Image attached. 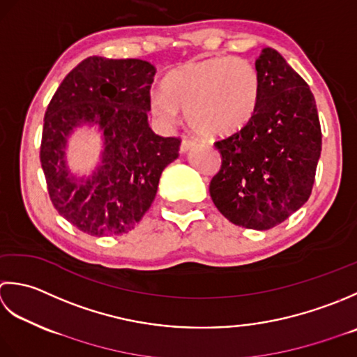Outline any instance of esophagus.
Returning <instances> with one entry per match:
<instances>
[{
  "label": "esophagus",
  "mask_w": 357,
  "mask_h": 357,
  "mask_svg": "<svg viewBox=\"0 0 357 357\" xmlns=\"http://www.w3.org/2000/svg\"><path fill=\"white\" fill-rule=\"evenodd\" d=\"M192 146H195V142L191 140L189 137H183V140L180 143V152L181 154H185V152H188Z\"/></svg>",
  "instance_id": "1"
}]
</instances>
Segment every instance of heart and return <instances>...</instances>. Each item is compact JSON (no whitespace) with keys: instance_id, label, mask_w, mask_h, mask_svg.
Masks as SVG:
<instances>
[{"instance_id":"obj_1","label":"heart","mask_w":357,"mask_h":357,"mask_svg":"<svg viewBox=\"0 0 357 357\" xmlns=\"http://www.w3.org/2000/svg\"><path fill=\"white\" fill-rule=\"evenodd\" d=\"M261 100L257 68L245 58L217 55L186 63L163 79V91L151 93V111L163 125H174L178 109L195 134L222 138L242 130Z\"/></svg>"}]
</instances>
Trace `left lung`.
<instances>
[{
	"label": "left lung",
	"mask_w": 357,
	"mask_h": 357,
	"mask_svg": "<svg viewBox=\"0 0 357 357\" xmlns=\"http://www.w3.org/2000/svg\"><path fill=\"white\" fill-rule=\"evenodd\" d=\"M256 68L259 109L242 130L214 143L222 166L209 194L231 223L264 231L285 222L310 199L322 130L310 86L278 50H261Z\"/></svg>",
	"instance_id": "left-lung-1"
}]
</instances>
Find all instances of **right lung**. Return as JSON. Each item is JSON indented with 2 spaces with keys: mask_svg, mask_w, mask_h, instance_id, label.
Masks as SVG:
<instances>
[{
  "mask_svg": "<svg viewBox=\"0 0 357 357\" xmlns=\"http://www.w3.org/2000/svg\"><path fill=\"white\" fill-rule=\"evenodd\" d=\"M155 68L135 58L89 56L72 69L45 114L40 160L58 214L91 236L132 229L149 209L163 169L178 157L180 138L160 137L148 125ZM104 130V165L86 182L63 162L70 130L79 122Z\"/></svg>",
  "mask_w": 357,
  "mask_h": 357,
  "instance_id": "right-lung-1",
  "label": "right lung"
}]
</instances>
